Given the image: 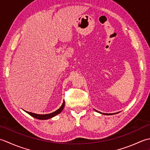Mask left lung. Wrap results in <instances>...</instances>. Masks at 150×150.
<instances>
[{"label": "left lung", "instance_id": "left-lung-1", "mask_svg": "<svg viewBox=\"0 0 150 150\" xmlns=\"http://www.w3.org/2000/svg\"><path fill=\"white\" fill-rule=\"evenodd\" d=\"M95 111H96V110H95ZM97 112H98V111H97ZM99 113H101V114H103V115H112V114H111V113H110V114H108V113L105 114V113H100V112H99ZM118 113H119V112H118Z\"/></svg>", "mask_w": 150, "mask_h": 150}]
</instances>
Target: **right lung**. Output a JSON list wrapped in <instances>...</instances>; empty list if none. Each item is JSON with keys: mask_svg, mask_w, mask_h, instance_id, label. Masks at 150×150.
<instances>
[{"mask_svg": "<svg viewBox=\"0 0 150 150\" xmlns=\"http://www.w3.org/2000/svg\"><path fill=\"white\" fill-rule=\"evenodd\" d=\"M64 104H65V103H64V100L63 103L62 104V106H60L58 110H56L55 111H54V112L53 113H49V114H44V115H41V114H37V113H31V112H29V111H26L24 110V111H26V112L27 113H28L29 115H30L31 117H33L34 118H35V119H39V120H47V119H51V118H52L53 117L56 116L57 115L59 114L61 111L63 110L64 108Z\"/></svg>", "mask_w": 150, "mask_h": 150, "instance_id": "obj_1", "label": "right lung"}]
</instances>
